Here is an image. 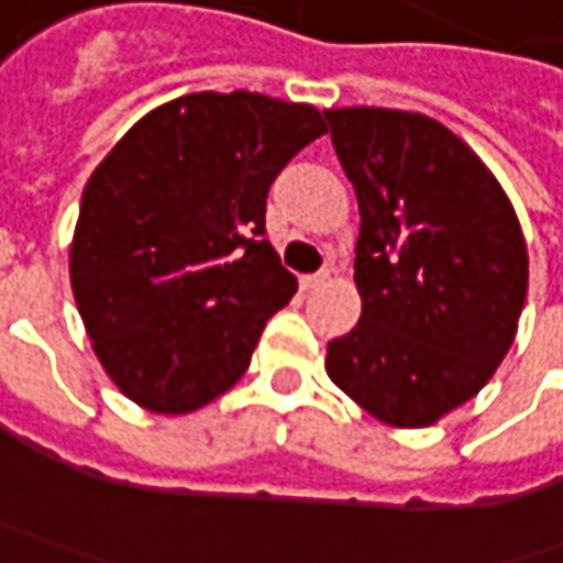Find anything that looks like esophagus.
Listing matches in <instances>:
<instances>
[{"mask_svg":"<svg viewBox=\"0 0 563 563\" xmlns=\"http://www.w3.org/2000/svg\"><path fill=\"white\" fill-rule=\"evenodd\" d=\"M329 282V269L325 272H316V275H303L300 278V285H303V291H316V288H322Z\"/></svg>","mask_w":563,"mask_h":563,"instance_id":"1","label":"esophagus"}]
</instances>
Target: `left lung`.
Returning <instances> with one entry per match:
<instances>
[{
	"mask_svg": "<svg viewBox=\"0 0 563 563\" xmlns=\"http://www.w3.org/2000/svg\"><path fill=\"white\" fill-rule=\"evenodd\" d=\"M357 190L363 313L325 373L376 420L422 429L473 398L514 344L527 241L483 159L420 112L329 109Z\"/></svg>",
	"mask_w": 563,
	"mask_h": 563,
	"instance_id": "left-lung-1",
	"label": "left lung"
}]
</instances>
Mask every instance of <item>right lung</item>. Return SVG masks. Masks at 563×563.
<instances>
[{"label": "right lung", "mask_w": 563, "mask_h": 563, "mask_svg": "<svg viewBox=\"0 0 563 563\" xmlns=\"http://www.w3.org/2000/svg\"><path fill=\"white\" fill-rule=\"evenodd\" d=\"M325 134L307 102L187 93L97 165L71 241V291L121 395L178 417L247 373L297 291L266 241L275 175Z\"/></svg>", "instance_id": "right-lung-1"}]
</instances>
